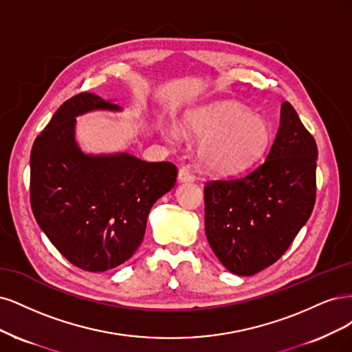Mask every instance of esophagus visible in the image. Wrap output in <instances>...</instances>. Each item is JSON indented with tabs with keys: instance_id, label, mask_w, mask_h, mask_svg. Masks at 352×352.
I'll list each match as a JSON object with an SVG mask.
<instances>
[{
	"instance_id": "34e87169",
	"label": "esophagus",
	"mask_w": 352,
	"mask_h": 352,
	"mask_svg": "<svg viewBox=\"0 0 352 352\" xmlns=\"http://www.w3.org/2000/svg\"><path fill=\"white\" fill-rule=\"evenodd\" d=\"M178 181L179 183H191V181H195V175H192L187 168H181L178 173Z\"/></svg>"
}]
</instances>
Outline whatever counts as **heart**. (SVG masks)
<instances>
[{"label": "heart", "instance_id": "1", "mask_svg": "<svg viewBox=\"0 0 352 352\" xmlns=\"http://www.w3.org/2000/svg\"><path fill=\"white\" fill-rule=\"evenodd\" d=\"M186 129L200 142L199 157L208 171L236 173L262 156L272 139L269 122L240 104L219 102L187 112ZM169 142H178L181 130L175 124L165 131Z\"/></svg>", "mask_w": 352, "mask_h": 352}]
</instances>
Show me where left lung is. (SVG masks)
Masks as SVG:
<instances>
[{"mask_svg":"<svg viewBox=\"0 0 352 352\" xmlns=\"http://www.w3.org/2000/svg\"><path fill=\"white\" fill-rule=\"evenodd\" d=\"M316 161L313 135L283 102L266 160L238 178L206 183V236L231 274L252 276L288 250L314 208Z\"/></svg>","mask_w":352,"mask_h":352,"instance_id":"obj_1","label":"left lung"}]
</instances>
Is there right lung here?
I'll return each mask as SVG.
<instances>
[{
  "instance_id": "1",
  "label": "right lung",
  "mask_w": 352,
  "mask_h": 352,
  "mask_svg": "<svg viewBox=\"0 0 352 352\" xmlns=\"http://www.w3.org/2000/svg\"><path fill=\"white\" fill-rule=\"evenodd\" d=\"M121 112L112 100L80 94L56 109L30 152V205L41 230L70 263L87 272L114 269L143 241L147 214L177 179L171 162L127 152L86 153L77 117Z\"/></svg>"
}]
</instances>
